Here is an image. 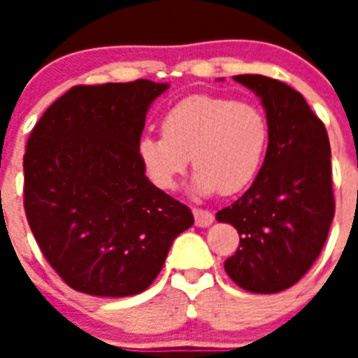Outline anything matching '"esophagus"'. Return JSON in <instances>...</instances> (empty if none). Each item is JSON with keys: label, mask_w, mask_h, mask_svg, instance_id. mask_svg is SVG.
<instances>
[{"label": "esophagus", "mask_w": 358, "mask_h": 358, "mask_svg": "<svg viewBox=\"0 0 358 358\" xmlns=\"http://www.w3.org/2000/svg\"><path fill=\"white\" fill-rule=\"evenodd\" d=\"M193 215H195V224L196 227H210L213 223V213L208 212V210H201V208H195L193 210Z\"/></svg>", "instance_id": "obj_1"}]
</instances>
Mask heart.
I'll list each match as a JSON object with an SVG mask.
<instances>
[{
    "mask_svg": "<svg viewBox=\"0 0 358 358\" xmlns=\"http://www.w3.org/2000/svg\"><path fill=\"white\" fill-rule=\"evenodd\" d=\"M162 131L137 141L146 176L159 189H173L191 157L196 195H234L249 187L269 145V120L256 103L217 94H193L174 103Z\"/></svg>",
    "mask_w": 358,
    "mask_h": 358,
    "instance_id": "obj_1",
    "label": "heart"
}]
</instances>
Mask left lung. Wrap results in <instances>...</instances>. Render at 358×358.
Listing matches in <instances>:
<instances>
[{
  "mask_svg": "<svg viewBox=\"0 0 358 358\" xmlns=\"http://www.w3.org/2000/svg\"><path fill=\"white\" fill-rule=\"evenodd\" d=\"M234 81L262 100L269 145L252 185L215 215L239 234L224 271L247 292L277 294L301 280L327 239L334 217L331 145L301 92L260 74Z\"/></svg>",
  "mask_w": 358,
  "mask_h": 358,
  "instance_id": "obj_1",
  "label": "left lung"
}]
</instances>
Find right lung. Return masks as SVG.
I'll return each mask as SVG.
<instances>
[{
    "instance_id": "1",
    "label": "right lung",
    "mask_w": 358,
    "mask_h": 358,
    "mask_svg": "<svg viewBox=\"0 0 358 358\" xmlns=\"http://www.w3.org/2000/svg\"><path fill=\"white\" fill-rule=\"evenodd\" d=\"M167 83L76 85L44 111L24 156L27 223L70 288L145 292L193 213L146 178L137 156L150 103Z\"/></svg>"
}]
</instances>
